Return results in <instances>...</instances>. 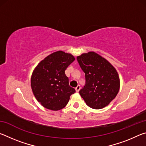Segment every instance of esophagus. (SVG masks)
Masks as SVG:
<instances>
[{
    "instance_id": "esophagus-1",
    "label": "esophagus",
    "mask_w": 146,
    "mask_h": 146,
    "mask_svg": "<svg viewBox=\"0 0 146 146\" xmlns=\"http://www.w3.org/2000/svg\"><path fill=\"white\" fill-rule=\"evenodd\" d=\"M80 85H78L77 86H76V87L75 88V90H76V92H78L79 91H80Z\"/></svg>"
}]
</instances>
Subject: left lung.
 I'll return each instance as SVG.
<instances>
[{"label":"left lung","mask_w":146,"mask_h":146,"mask_svg":"<svg viewBox=\"0 0 146 146\" xmlns=\"http://www.w3.org/2000/svg\"><path fill=\"white\" fill-rule=\"evenodd\" d=\"M85 73L86 84L79 93L89 107L99 110L116 97L120 79L115 68L102 56L93 51L76 57Z\"/></svg>","instance_id":"8db88e82"}]
</instances>
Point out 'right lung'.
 I'll list each match as a JSON object with an SVG mask.
<instances>
[{
  "instance_id": "right-lung-1",
  "label": "right lung",
  "mask_w": 146,
  "mask_h": 146,
  "mask_svg": "<svg viewBox=\"0 0 146 146\" xmlns=\"http://www.w3.org/2000/svg\"><path fill=\"white\" fill-rule=\"evenodd\" d=\"M75 60L70 53L58 51L39 63L31 75V86L36 99L48 110L64 108L75 90L69 86L65 70Z\"/></svg>"
}]
</instances>
